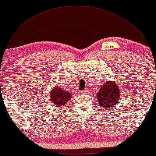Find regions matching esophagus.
<instances>
[{
    "label": "esophagus",
    "mask_w": 156,
    "mask_h": 156,
    "mask_svg": "<svg viewBox=\"0 0 156 156\" xmlns=\"http://www.w3.org/2000/svg\"><path fill=\"white\" fill-rule=\"evenodd\" d=\"M84 93L89 92V90H88V89H85V90H84Z\"/></svg>",
    "instance_id": "obj_1"
}]
</instances>
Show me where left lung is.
<instances>
[{
  "mask_svg": "<svg viewBox=\"0 0 156 156\" xmlns=\"http://www.w3.org/2000/svg\"><path fill=\"white\" fill-rule=\"evenodd\" d=\"M97 95L99 104L101 107L108 108L118 103L120 97L119 89L117 84L112 81H108L101 87Z\"/></svg>",
  "mask_w": 156,
  "mask_h": 156,
  "instance_id": "1",
  "label": "left lung"
}]
</instances>
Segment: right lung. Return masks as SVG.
<instances>
[{
  "label": "right lung",
  "instance_id": "1",
  "mask_svg": "<svg viewBox=\"0 0 156 156\" xmlns=\"http://www.w3.org/2000/svg\"><path fill=\"white\" fill-rule=\"evenodd\" d=\"M72 97L70 93L61 88L56 87L50 92L51 101L56 105L64 106Z\"/></svg>",
  "mask_w": 156,
  "mask_h": 156
}]
</instances>
